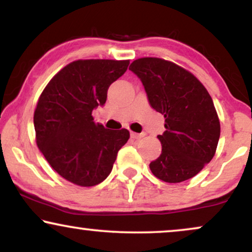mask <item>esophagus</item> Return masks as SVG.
<instances>
[{
  "label": "esophagus",
  "mask_w": 252,
  "mask_h": 252,
  "mask_svg": "<svg viewBox=\"0 0 252 252\" xmlns=\"http://www.w3.org/2000/svg\"><path fill=\"white\" fill-rule=\"evenodd\" d=\"M142 136H143V134H141V133H134V132L130 133V137H132V139H134V140H139Z\"/></svg>",
  "instance_id": "34e87169"
}]
</instances>
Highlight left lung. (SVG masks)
I'll use <instances>...</instances> for the list:
<instances>
[{
  "label": "left lung",
  "instance_id": "1",
  "mask_svg": "<svg viewBox=\"0 0 252 252\" xmlns=\"http://www.w3.org/2000/svg\"><path fill=\"white\" fill-rule=\"evenodd\" d=\"M129 70L137 75L154 110L165 118L158 135L160 156L150 163L155 177L177 184L201 172L215 156L220 123L211 96L190 72L161 58H139Z\"/></svg>",
  "mask_w": 252,
  "mask_h": 252
}]
</instances>
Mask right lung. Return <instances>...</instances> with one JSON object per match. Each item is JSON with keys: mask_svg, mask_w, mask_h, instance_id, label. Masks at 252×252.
<instances>
[{"mask_svg": "<svg viewBox=\"0 0 252 252\" xmlns=\"http://www.w3.org/2000/svg\"><path fill=\"white\" fill-rule=\"evenodd\" d=\"M129 61L86 60L66 65L49 81L34 112L36 144L50 166L72 184L92 187L111 173L129 132L95 124L93 110Z\"/></svg>", "mask_w": 252, "mask_h": 252, "instance_id": "1", "label": "right lung"}]
</instances>
